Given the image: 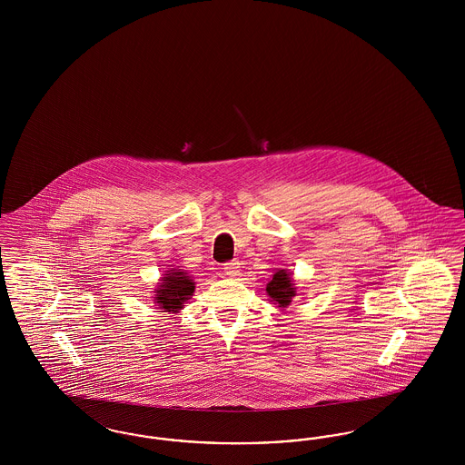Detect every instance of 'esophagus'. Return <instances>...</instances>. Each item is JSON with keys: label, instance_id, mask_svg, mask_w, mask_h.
<instances>
[{"label": "esophagus", "instance_id": "esophagus-1", "mask_svg": "<svg viewBox=\"0 0 465 465\" xmlns=\"http://www.w3.org/2000/svg\"><path fill=\"white\" fill-rule=\"evenodd\" d=\"M224 273H226L228 277H237V275H241V263H239V262H230V263H226V265H224Z\"/></svg>", "mask_w": 465, "mask_h": 465}]
</instances>
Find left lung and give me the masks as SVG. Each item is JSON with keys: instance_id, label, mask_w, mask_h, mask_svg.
Here are the masks:
<instances>
[{"instance_id": "obj_1", "label": "left lung", "mask_w": 465, "mask_h": 465, "mask_svg": "<svg viewBox=\"0 0 465 465\" xmlns=\"http://www.w3.org/2000/svg\"><path fill=\"white\" fill-rule=\"evenodd\" d=\"M266 294H268L270 302L273 305H277V309H288L289 303L296 296V284L291 277V272H288L286 268L275 270L270 282L266 284Z\"/></svg>"}]
</instances>
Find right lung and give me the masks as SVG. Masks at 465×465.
I'll use <instances>...</instances> for the list:
<instances>
[{
    "label": "right lung",
    "mask_w": 465,
    "mask_h": 465,
    "mask_svg": "<svg viewBox=\"0 0 465 465\" xmlns=\"http://www.w3.org/2000/svg\"><path fill=\"white\" fill-rule=\"evenodd\" d=\"M195 292V281L183 268H171L162 277L153 291V302L160 312L177 313Z\"/></svg>",
    "instance_id": "obj_1"
}]
</instances>
